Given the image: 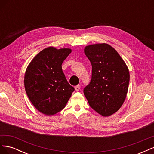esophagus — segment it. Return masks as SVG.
Instances as JSON below:
<instances>
[{"instance_id":"esophagus-1","label":"esophagus","mask_w":154,"mask_h":154,"mask_svg":"<svg viewBox=\"0 0 154 154\" xmlns=\"http://www.w3.org/2000/svg\"><path fill=\"white\" fill-rule=\"evenodd\" d=\"M74 88H75V90H76V91H79L80 90V85H76Z\"/></svg>"}]
</instances>
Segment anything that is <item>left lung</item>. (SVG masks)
I'll return each mask as SVG.
<instances>
[{
	"mask_svg": "<svg viewBox=\"0 0 154 154\" xmlns=\"http://www.w3.org/2000/svg\"><path fill=\"white\" fill-rule=\"evenodd\" d=\"M84 52L92 65V77L83 93L93 110L109 116L120 109L127 96L130 80L128 67L109 44L88 45Z\"/></svg>",
	"mask_w": 154,
	"mask_h": 154,
	"instance_id": "obj_1",
	"label": "left lung"
}]
</instances>
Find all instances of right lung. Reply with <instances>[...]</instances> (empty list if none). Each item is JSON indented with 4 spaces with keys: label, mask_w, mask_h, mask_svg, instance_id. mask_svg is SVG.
Wrapping results in <instances>:
<instances>
[{
    "label": "right lung",
    "mask_w": 154,
    "mask_h": 154,
    "mask_svg": "<svg viewBox=\"0 0 154 154\" xmlns=\"http://www.w3.org/2000/svg\"><path fill=\"white\" fill-rule=\"evenodd\" d=\"M71 49H43L32 60L25 73L27 95L35 108L45 115H54L66 106L74 88L62 71L63 62Z\"/></svg>",
    "instance_id": "add662e5"
}]
</instances>
